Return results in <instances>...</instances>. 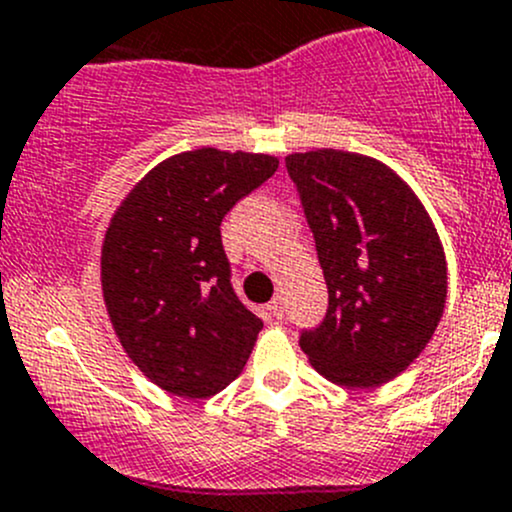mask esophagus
<instances>
[{
	"label": "esophagus",
	"mask_w": 512,
	"mask_h": 512,
	"mask_svg": "<svg viewBox=\"0 0 512 512\" xmlns=\"http://www.w3.org/2000/svg\"><path fill=\"white\" fill-rule=\"evenodd\" d=\"M268 313H271L273 318H283V313H286V306H283L281 296H276L271 303H268Z\"/></svg>",
	"instance_id": "1"
}]
</instances>
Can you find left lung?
Returning <instances> with one entry per match:
<instances>
[{
	"label": "left lung",
	"mask_w": 512,
	"mask_h": 512,
	"mask_svg": "<svg viewBox=\"0 0 512 512\" xmlns=\"http://www.w3.org/2000/svg\"><path fill=\"white\" fill-rule=\"evenodd\" d=\"M328 286L326 318L301 333L331 383L401 376L438 328L448 296L443 244L411 186L383 161L341 149L286 156Z\"/></svg>",
	"instance_id": "obj_1"
}]
</instances>
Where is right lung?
<instances>
[{
    "instance_id": "right-lung-1",
    "label": "right lung",
    "mask_w": 512,
    "mask_h": 512,
    "mask_svg": "<svg viewBox=\"0 0 512 512\" xmlns=\"http://www.w3.org/2000/svg\"><path fill=\"white\" fill-rule=\"evenodd\" d=\"M271 154L181 151L126 194L101 244V293L126 356L181 398H211L239 378L261 318L231 288L221 219L271 179Z\"/></svg>"
}]
</instances>
